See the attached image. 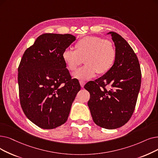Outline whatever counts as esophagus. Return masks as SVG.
<instances>
[{
    "instance_id": "esophagus-1",
    "label": "esophagus",
    "mask_w": 158,
    "mask_h": 158,
    "mask_svg": "<svg viewBox=\"0 0 158 158\" xmlns=\"http://www.w3.org/2000/svg\"><path fill=\"white\" fill-rule=\"evenodd\" d=\"M79 83H80L81 86L82 88H83V87H84V86H85V85L86 84L85 82V81H79Z\"/></svg>"
}]
</instances>
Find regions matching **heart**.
<instances>
[{
    "label": "heart",
    "instance_id": "b5f03b06",
    "mask_svg": "<svg viewBox=\"0 0 158 158\" xmlns=\"http://www.w3.org/2000/svg\"><path fill=\"white\" fill-rule=\"evenodd\" d=\"M116 57V51L112 42L100 37L87 36L79 39L75 44V50L65 49L62 59L66 68L71 72L85 64L73 74L77 79L88 80L95 75L103 74L112 67Z\"/></svg>",
    "mask_w": 158,
    "mask_h": 158
}]
</instances>
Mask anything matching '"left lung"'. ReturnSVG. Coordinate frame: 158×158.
Returning a JSON list of instances; mask_svg holds the SVG:
<instances>
[{"label":"left lung","instance_id":"obj_1","mask_svg":"<svg viewBox=\"0 0 158 158\" xmlns=\"http://www.w3.org/2000/svg\"><path fill=\"white\" fill-rule=\"evenodd\" d=\"M111 35L116 51L111 69L85 88L90 92L88 106L96 125L106 129L124 125L134 111L141 87L140 65L133 49L120 35ZM107 85L108 90L106 88Z\"/></svg>","mask_w":158,"mask_h":158}]
</instances>
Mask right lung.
<instances>
[{
    "instance_id": "obj_1",
    "label": "right lung",
    "mask_w": 158,
    "mask_h": 158,
    "mask_svg": "<svg viewBox=\"0 0 158 158\" xmlns=\"http://www.w3.org/2000/svg\"><path fill=\"white\" fill-rule=\"evenodd\" d=\"M76 38L71 34L44 33L23 56L18 68L20 105L26 116L43 129L67 121L81 86L72 79L62 53Z\"/></svg>"
}]
</instances>
